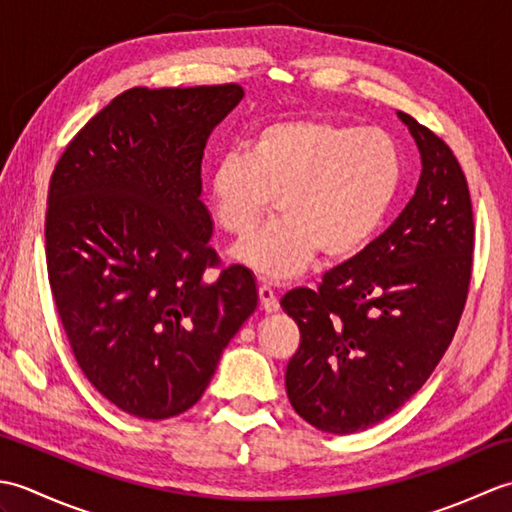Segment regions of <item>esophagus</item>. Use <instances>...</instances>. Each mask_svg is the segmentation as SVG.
Masks as SVG:
<instances>
[{
  "label": "esophagus",
  "mask_w": 512,
  "mask_h": 512,
  "mask_svg": "<svg viewBox=\"0 0 512 512\" xmlns=\"http://www.w3.org/2000/svg\"><path fill=\"white\" fill-rule=\"evenodd\" d=\"M259 303H262V308L266 312H277L279 310V299H277V292L270 288L268 284L259 286Z\"/></svg>",
  "instance_id": "1"
}]
</instances>
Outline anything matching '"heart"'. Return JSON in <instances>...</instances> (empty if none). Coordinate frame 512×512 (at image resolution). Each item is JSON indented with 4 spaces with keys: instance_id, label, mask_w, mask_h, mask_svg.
<instances>
[{
    "instance_id": "1",
    "label": "heart",
    "mask_w": 512,
    "mask_h": 512,
    "mask_svg": "<svg viewBox=\"0 0 512 512\" xmlns=\"http://www.w3.org/2000/svg\"><path fill=\"white\" fill-rule=\"evenodd\" d=\"M402 151L378 127L288 118L259 127L246 149L215 160L209 195L215 222L242 237L273 198L279 220L233 248L239 264L273 281L297 277L321 250L345 259L372 242L402 184Z\"/></svg>"
}]
</instances>
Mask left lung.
<instances>
[{
    "label": "left lung",
    "instance_id": "left-lung-1",
    "mask_svg": "<svg viewBox=\"0 0 512 512\" xmlns=\"http://www.w3.org/2000/svg\"><path fill=\"white\" fill-rule=\"evenodd\" d=\"M422 173L394 224L281 308L301 343L286 367L290 405L312 427L354 433L391 416L427 383L458 330L471 286L469 184L442 138L398 112Z\"/></svg>",
    "mask_w": 512,
    "mask_h": 512
}]
</instances>
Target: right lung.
<instances>
[{"mask_svg": "<svg viewBox=\"0 0 512 512\" xmlns=\"http://www.w3.org/2000/svg\"><path fill=\"white\" fill-rule=\"evenodd\" d=\"M242 99L237 83L132 88L52 171L46 264L61 325L85 378L136 418L191 409L257 308L250 270L222 268L211 248L200 200L206 140Z\"/></svg>", "mask_w": 512, "mask_h": 512, "instance_id": "obj_1", "label": "right lung"}]
</instances>
